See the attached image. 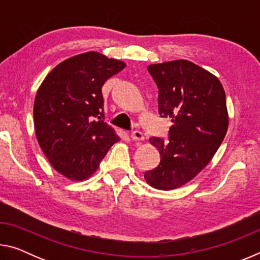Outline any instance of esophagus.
Returning <instances> with one entry per match:
<instances>
[{
  "label": "esophagus",
  "instance_id": "obj_1",
  "mask_svg": "<svg viewBox=\"0 0 260 260\" xmlns=\"http://www.w3.org/2000/svg\"><path fill=\"white\" fill-rule=\"evenodd\" d=\"M131 138H132V140H134V141H142L144 139V136H143L142 132H140V131L136 129V131L132 132Z\"/></svg>",
  "mask_w": 260,
  "mask_h": 260
}]
</instances>
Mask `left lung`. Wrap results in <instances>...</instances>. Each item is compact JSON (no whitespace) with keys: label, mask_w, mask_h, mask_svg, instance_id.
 I'll return each instance as SVG.
<instances>
[{"label":"left lung","mask_w":260,"mask_h":260,"mask_svg":"<svg viewBox=\"0 0 260 260\" xmlns=\"http://www.w3.org/2000/svg\"><path fill=\"white\" fill-rule=\"evenodd\" d=\"M158 88V113L171 118L169 141L150 138L160 162L147 171L151 187L171 190L195 178L209 164L228 128L226 95L217 77L186 59L148 67Z\"/></svg>","instance_id":"left-lung-1"}]
</instances>
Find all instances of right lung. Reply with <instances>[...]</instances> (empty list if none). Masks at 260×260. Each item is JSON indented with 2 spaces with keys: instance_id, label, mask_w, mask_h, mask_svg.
<instances>
[{
  "instance_id": "right-lung-1",
  "label": "right lung",
  "mask_w": 260,
  "mask_h": 260,
  "mask_svg": "<svg viewBox=\"0 0 260 260\" xmlns=\"http://www.w3.org/2000/svg\"><path fill=\"white\" fill-rule=\"evenodd\" d=\"M124 68L121 60L85 52L61 61L39 88L33 109L38 142L70 180L89 178L120 140L103 120L102 86Z\"/></svg>"
}]
</instances>
